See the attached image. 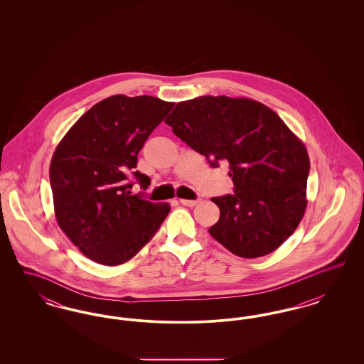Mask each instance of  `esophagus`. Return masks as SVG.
<instances>
[{"instance_id": "1", "label": "esophagus", "mask_w": 364, "mask_h": 364, "mask_svg": "<svg viewBox=\"0 0 364 364\" xmlns=\"http://www.w3.org/2000/svg\"><path fill=\"white\" fill-rule=\"evenodd\" d=\"M180 203H181L183 206H188V208H193V206H196V205L199 203V199H198V200H190V199H180Z\"/></svg>"}]
</instances>
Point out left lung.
Wrapping results in <instances>:
<instances>
[{
	"label": "left lung",
	"instance_id": "obj_1",
	"mask_svg": "<svg viewBox=\"0 0 364 364\" xmlns=\"http://www.w3.org/2000/svg\"><path fill=\"white\" fill-rule=\"evenodd\" d=\"M165 122L213 168L229 164L235 193L211 198L220 208L208 229L217 242L258 258L294 233L307 206L310 158L277 113L250 98L208 95L178 102Z\"/></svg>",
	"mask_w": 364,
	"mask_h": 364
}]
</instances>
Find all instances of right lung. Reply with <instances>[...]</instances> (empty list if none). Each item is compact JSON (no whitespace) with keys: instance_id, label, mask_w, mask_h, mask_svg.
<instances>
[{"instance_id":"add662e5","label":"right lung","mask_w":364,"mask_h":364,"mask_svg":"<svg viewBox=\"0 0 364 364\" xmlns=\"http://www.w3.org/2000/svg\"><path fill=\"white\" fill-rule=\"evenodd\" d=\"M173 102L156 97L113 95L94 105L58 143L50 162L57 224L88 259L117 266L153 239L171 211L132 195L150 177L133 172L139 151Z\"/></svg>"}]
</instances>
